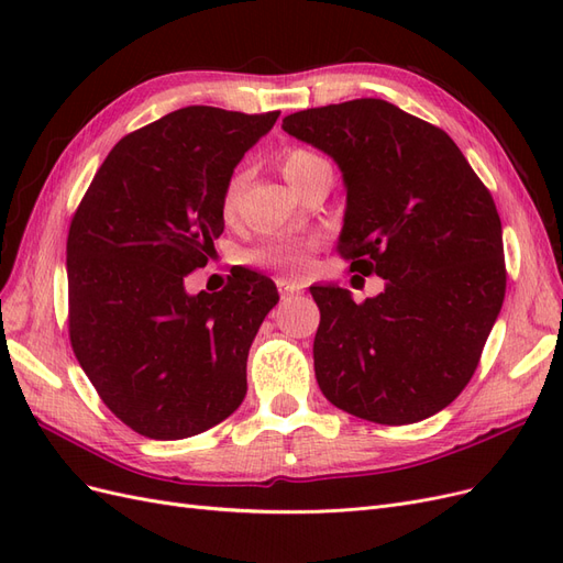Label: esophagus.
Masks as SVG:
<instances>
[{"mask_svg": "<svg viewBox=\"0 0 563 563\" xmlns=\"http://www.w3.org/2000/svg\"><path fill=\"white\" fill-rule=\"evenodd\" d=\"M277 286H279L282 298H291V296L300 294V286L294 284V282H288V279H277Z\"/></svg>", "mask_w": 563, "mask_h": 563, "instance_id": "esophagus-1", "label": "esophagus"}]
</instances>
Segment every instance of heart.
Listing matches in <instances>:
<instances>
[{
	"label": "heart",
	"mask_w": 563,
	"mask_h": 563,
	"mask_svg": "<svg viewBox=\"0 0 563 563\" xmlns=\"http://www.w3.org/2000/svg\"><path fill=\"white\" fill-rule=\"evenodd\" d=\"M319 157L312 155L308 150H288L284 159H282V172L286 176V180L296 176L302 166H308L312 162H317ZM244 185V174L236 172L223 192V216L230 218L234 213L236 199H240ZM321 240L317 234H308V236H296V240H269L261 246L251 249L244 261L253 267H263V269H272V272H284V275H296L302 277L310 272L312 265V253L319 249Z\"/></svg>",
	"instance_id": "b5f03b06"
}]
</instances>
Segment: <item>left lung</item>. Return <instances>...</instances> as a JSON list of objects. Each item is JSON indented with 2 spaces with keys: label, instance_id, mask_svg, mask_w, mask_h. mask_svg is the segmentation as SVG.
Instances as JSON below:
<instances>
[{
  "label": "left lung",
  "instance_id": "obj_1",
  "mask_svg": "<svg viewBox=\"0 0 563 563\" xmlns=\"http://www.w3.org/2000/svg\"><path fill=\"white\" fill-rule=\"evenodd\" d=\"M282 129L338 164V253L387 282L360 305L347 288L310 286L323 397L380 424L439 413L470 383L505 300L490 192L446 131L380 98L294 112Z\"/></svg>",
  "mask_w": 563,
  "mask_h": 563
}]
</instances>
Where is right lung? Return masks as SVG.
I'll return each instance as SVG.
<instances>
[{"mask_svg":"<svg viewBox=\"0 0 563 563\" xmlns=\"http://www.w3.org/2000/svg\"><path fill=\"white\" fill-rule=\"evenodd\" d=\"M279 112L190 106L124 135L67 234L70 343L100 399L133 432L185 439L246 397L249 347L277 286L236 267L223 291H185L223 234L234 166Z\"/></svg>","mask_w":563,"mask_h":563,"instance_id":"add662e5","label":"right lung"}]
</instances>
